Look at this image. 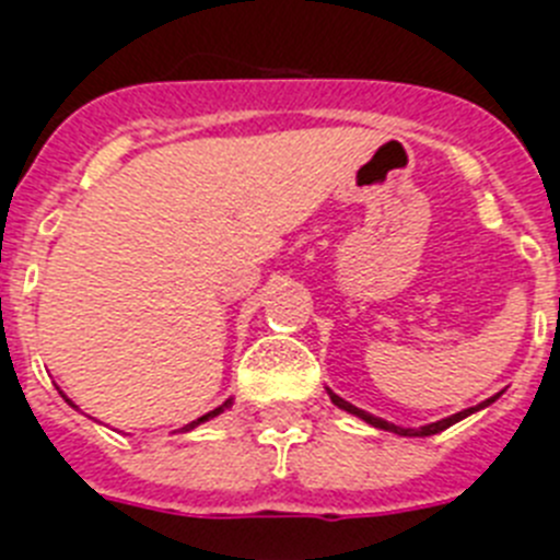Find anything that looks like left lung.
Instances as JSON below:
<instances>
[{
    "instance_id": "obj_1",
    "label": "left lung",
    "mask_w": 560,
    "mask_h": 560,
    "mask_svg": "<svg viewBox=\"0 0 560 560\" xmlns=\"http://www.w3.org/2000/svg\"><path fill=\"white\" fill-rule=\"evenodd\" d=\"M327 395H329V400L335 402V406L343 408V411H349V415L361 417V420L369 422V425H372V428H381V431H392V434H400V436H431V434H440V431H445V428H451V425H454V422L465 420V417H470V415H476V411H482V408H488L490 402L499 400V395H502V392H499V395H493V397H488V400L479 402V406L465 408V411H459V415H451V417H445V420L428 422V425H420V428H402V425H395V422L383 420V417L369 415V411H363V408L352 406V402H347V400H343V397H338V395H335V392H329V388H327Z\"/></svg>"
}]
</instances>
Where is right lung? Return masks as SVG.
<instances>
[{
  "instance_id": "right-lung-1",
  "label": "right lung",
  "mask_w": 560,
  "mask_h": 560,
  "mask_svg": "<svg viewBox=\"0 0 560 560\" xmlns=\"http://www.w3.org/2000/svg\"><path fill=\"white\" fill-rule=\"evenodd\" d=\"M67 402H70V406H72V400H67ZM231 406H233V397H228V400H225V402H222V406H217V408H213V411H208V415L197 417V420H191V422H188V425H183V428H179V431H191V428L202 425V422L213 420V417H220V415H222V411H228V408H231ZM72 408H78V406H72Z\"/></svg>"
}]
</instances>
